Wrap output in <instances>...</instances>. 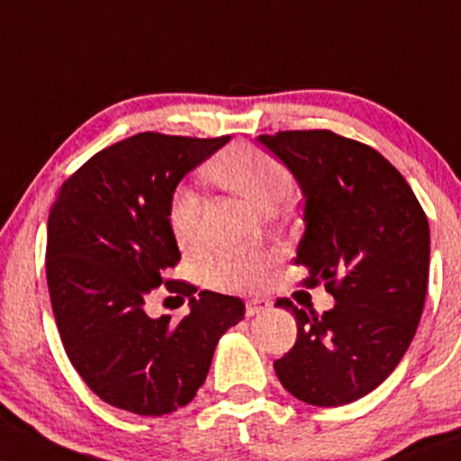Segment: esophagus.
Returning a JSON list of instances; mask_svg holds the SVG:
<instances>
[{"label":"esophagus","mask_w":461,"mask_h":461,"mask_svg":"<svg viewBox=\"0 0 461 461\" xmlns=\"http://www.w3.org/2000/svg\"><path fill=\"white\" fill-rule=\"evenodd\" d=\"M270 307H273V301H270V298L253 296L247 301V315H258V313L270 312Z\"/></svg>","instance_id":"1"}]
</instances>
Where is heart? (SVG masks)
Instances as JSON below:
<instances>
[{
	"label": "heart",
	"instance_id": "obj_1",
	"mask_svg": "<svg viewBox=\"0 0 461 461\" xmlns=\"http://www.w3.org/2000/svg\"><path fill=\"white\" fill-rule=\"evenodd\" d=\"M208 174L221 186L247 199L259 212L276 210L292 193V177L273 154L238 143L210 163ZM169 230L177 247L191 253L202 247V197L193 186L174 188L167 208ZM273 255L264 251L227 253L210 268V281L230 290H251L264 284Z\"/></svg>",
	"mask_w": 461,
	"mask_h": 461
}]
</instances>
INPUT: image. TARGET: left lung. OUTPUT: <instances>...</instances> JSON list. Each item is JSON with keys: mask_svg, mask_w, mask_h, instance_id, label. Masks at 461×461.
<instances>
[{"mask_svg": "<svg viewBox=\"0 0 461 461\" xmlns=\"http://www.w3.org/2000/svg\"><path fill=\"white\" fill-rule=\"evenodd\" d=\"M294 176L304 231L296 264L324 284L330 312L294 307L296 343L275 360L284 389L320 408L357 402L384 382L412 343L429 279V223L403 176L365 143L330 131L259 135Z\"/></svg>", "mask_w": 461, "mask_h": 461, "instance_id": "left-lung-1", "label": "left lung"}]
</instances>
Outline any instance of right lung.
Returning <instances> with one entry per match:
<instances>
[{
    "label": "right lung",
    "instance_id": "add662e5",
    "mask_svg": "<svg viewBox=\"0 0 461 461\" xmlns=\"http://www.w3.org/2000/svg\"><path fill=\"white\" fill-rule=\"evenodd\" d=\"M230 137L140 132L94 154L59 188L47 225V284L72 367L109 406L163 417L197 395L216 343L245 318L236 296L165 281L180 262L169 230L174 188ZM165 283L189 315L149 319L145 301Z\"/></svg>",
    "mask_w": 461,
    "mask_h": 461
}]
</instances>
